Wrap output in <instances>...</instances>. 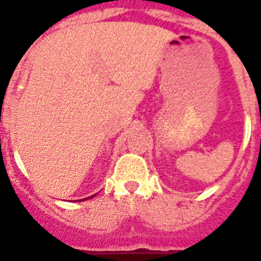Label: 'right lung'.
Listing matches in <instances>:
<instances>
[{
	"label": "right lung",
	"mask_w": 261,
	"mask_h": 261,
	"mask_svg": "<svg viewBox=\"0 0 261 261\" xmlns=\"http://www.w3.org/2000/svg\"><path fill=\"white\" fill-rule=\"evenodd\" d=\"M89 198H93V196H89Z\"/></svg>",
	"instance_id": "1"
}]
</instances>
